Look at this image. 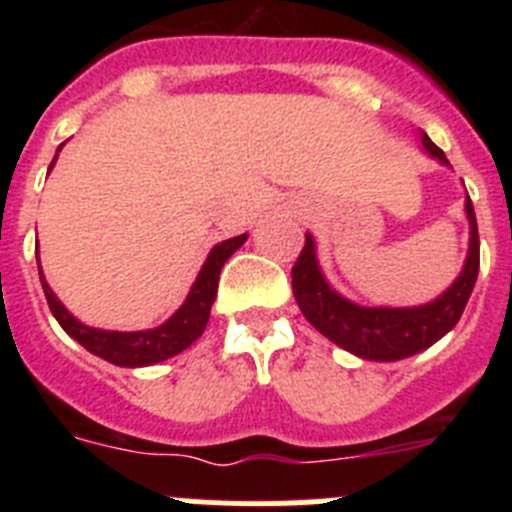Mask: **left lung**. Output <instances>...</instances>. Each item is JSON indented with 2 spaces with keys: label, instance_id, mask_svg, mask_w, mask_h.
Segmentation results:
<instances>
[{
  "label": "left lung",
  "instance_id": "1",
  "mask_svg": "<svg viewBox=\"0 0 512 512\" xmlns=\"http://www.w3.org/2000/svg\"><path fill=\"white\" fill-rule=\"evenodd\" d=\"M423 148L449 164L441 148L423 133ZM469 217V256L467 264L456 277V282L443 292L438 300L423 307H361L348 302L338 292L328 287L315 259L312 235L305 233V246L292 266V292L300 305L302 315L320 330L325 338L338 343L341 348L361 359L372 361H397L418 354L423 348L433 346L459 323L461 312L467 307L474 282L479 274V233L474 217L472 200L467 194Z\"/></svg>",
  "mask_w": 512,
  "mask_h": 512
}]
</instances>
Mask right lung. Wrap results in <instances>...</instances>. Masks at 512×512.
<instances>
[{"instance_id": "obj_1", "label": "right lung", "mask_w": 512, "mask_h": 512, "mask_svg": "<svg viewBox=\"0 0 512 512\" xmlns=\"http://www.w3.org/2000/svg\"><path fill=\"white\" fill-rule=\"evenodd\" d=\"M58 151H61V148H58ZM53 164H56V158L51 161V169ZM246 238L248 235L243 233L230 238V241L217 243L210 251V256H207L205 266H202L200 277L194 282L187 302H184L164 325H158V328L153 330L117 333V330L89 328V325L79 323V320L58 302V297L53 295L48 282L43 279V271H40V284H43L45 300H48V307H51V312L56 315L58 323H61V328L66 330L71 338H76L87 351H92V354L102 356L104 361H110V364L117 366H148L156 364V361L171 359V356H176L179 351L192 346V343L202 336V330H205L207 320H210L212 302H215L217 295L220 269H223L225 261L233 256V251H238V248L246 243Z\"/></svg>"}]
</instances>
